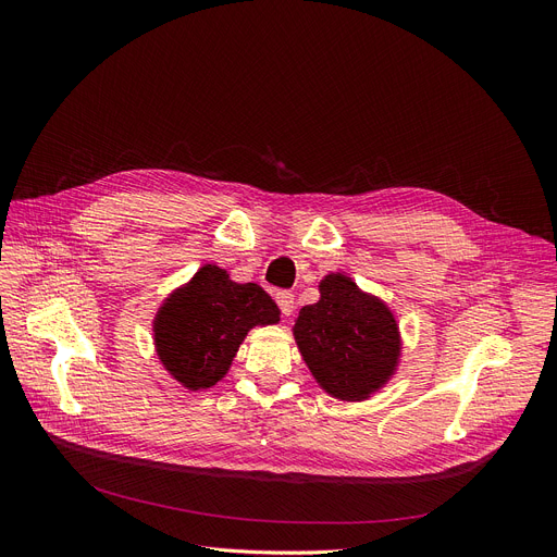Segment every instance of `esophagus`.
Returning a JSON list of instances; mask_svg holds the SVG:
<instances>
[{
  "label": "esophagus",
  "mask_w": 557,
  "mask_h": 557,
  "mask_svg": "<svg viewBox=\"0 0 557 557\" xmlns=\"http://www.w3.org/2000/svg\"><path fill=\"white\" fill-rule=\"evenodd\" d=\"M275 300H277V305H280V309H282V315H290L294 313V305H296V298H294V294H290V290H277L275 294Z\"/></svg>",
  "instance_id": "obj_1"
}]
</instances>
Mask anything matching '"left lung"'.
I'll return each instance as SVG.
<instances>
[{"label": "left lung", "mask_w": 557, "mask_h": 557, "mask_svg": "<svg viewBox=\"0 0 557 557\" xmlns=\"http://www.w3.org/2000/svg\"><path fill=\"white\" fill-rule=\"evenodd\" d=\"M320 300L300 309L294 338L315 384L341 401H366L397 372L401 334L393 309L345 273L318 284Z\"/></svg>", "instance_id": "1"}]
</instances>
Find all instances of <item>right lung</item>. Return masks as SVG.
<instances>
[{
  "label": "right lung",
  "mask_w": 557,
  "mask_h": 557,
  "mask_svg": "<svg viewBox=\"0 0 557 557\" xmlns=\"http://www.w3.org/2000/svg\"><path fill=\"white\" fill-rule=\"evenodd\" d=\"M277 323L280 309L259 284H239L225 269L205 263L158 309L156 355L183 388L208 391L227 374L252 327Z\"/></svg>",
  "instance_id": "1"
}]
</instances>
